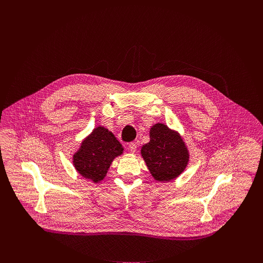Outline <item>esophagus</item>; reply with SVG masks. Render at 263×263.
I'll list each match as a JSON object with an SVG mask.
<instances>
[{
    "label": "esophagus",
    "instance_id": "obj_1",
    "mask_svg": "<svg viewBox=\"0 0 263 263\" xmlns=\"http://www.w3.org/2000/svg\"><path fill=\"white\" fill-rule=\"evenodd\" d=\"M128 148H129V151L131 153H135L136 152V148H137V143L136 142H130L128 144Z\"/></svg>",
    "mask_w": 263,
    "mask_h": 263
}]
</instances>
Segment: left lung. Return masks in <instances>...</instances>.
Returning <instances> with one entry per match:
<instances>
[{
  "label": "left lung",
  "mask_w": 263,
  "mask_h": 263,
  "mask_svg": "<svg viewBox=\"0 0 263 263\" xmlns=\"http://www.w3.org/2000/svg\"><path fill=\"white\" fill-rule=\"evenodd\" d=\"M141 155L152 176L159 182L178 177L190 158L180 136L163 124L151 128L149 141L141 147Z\"/></svg>",
  "instance_id": "1"
}]
</instances>
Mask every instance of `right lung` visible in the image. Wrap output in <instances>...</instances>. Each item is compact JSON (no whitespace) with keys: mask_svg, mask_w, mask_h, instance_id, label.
Segmentation results:
<instances>
[{"mask_svg":"<svg viewBox=\"0 0 263 263\" xmlns=\"http://www.w3.org/2000/svg\"><path fill=\"white\" fill-rule=\"evenodd\" d=\"M123 151L114 134L104 127H98L73 155V165L82 177L99 182L106 176L111 162Z\"/></svg>","mask_w":263,"mask_h":263,"instance_id":"1","label":"right lung"}]
</instances>
